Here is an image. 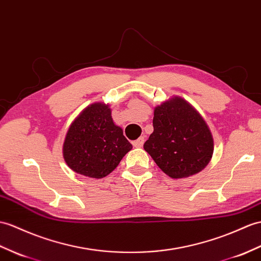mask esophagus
I'll list each match as a JSON object with an SVG mask.
<instances>
[{
  "instance_id": "obj_1",
  "label": "esophagus",
  "mask_w": 261,
  "mask_h": 261,
  "mask_svg": "<svg viewBox=\"0 0 261 261\" xmlns=\"http://www.w3.org/2000/svg\"><path fill=\"white\" fill-rule=\"evenodd\" d=\"M143 143H144V138L143 137L138 138L136 141H133V145H135L136 148H141L142 145H143Z\"/></svg>"
}]
</instances>
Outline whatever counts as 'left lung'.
<instances>
[{"label":"left lung","mask_w":261,"mask_h":261,"mask_svg":"<svg viewBox=\"0 0 261 261\" xmlns=\"http://www.w3.org/2000/svg\"><path fill=\"white\" fill-rule=\"evenodd\" d=\"M143 148L163 172L179 179L196 174L208 165L214 140L201 116L175 96L154 109L153 132Z\"/></svg>","instance_id":"obj_1"}]
</instances>
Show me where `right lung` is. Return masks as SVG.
<instances>
[{"label": "right lung", "mask_w": 261, "mask_h": 261, "mask_svg": "<svg viewBox=\"0 0 261 261\" xmlns=\"http://www.w3.org/2000/svg\"><path fill=\"white\" fill-rule=\"evenodd\" d=\"M131 149L122 129L113 123L109 106L93 103L71 124L63 155L76 173L100 179L112 172Z\"/></svg>", "instance_id": "right-lung-1"}]
</instances>
